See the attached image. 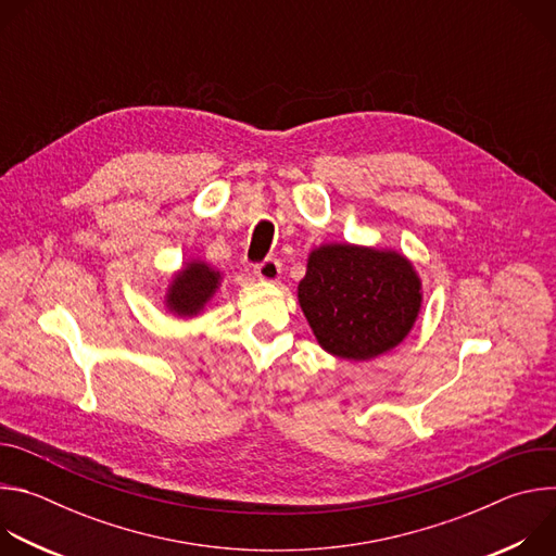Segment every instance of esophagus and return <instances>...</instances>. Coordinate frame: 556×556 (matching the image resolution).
<instances>
[{"label":"esophagus","instance_id":"34e87169","mask_svg":"<svg viewBox=\"0 0 556 556\" xmlns=\"http://www.w3.org/2000/svg\"><path fill=\"white\" fill-rule=\"evenodd\" d=\"M257 277L262 281H268V283H275L279 281V275H281V264L277 260H264L257 268H255Z\"/></svg>","mask_w":556,"mask_h":556}]
</instances>
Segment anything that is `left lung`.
Returning a JSON list of instances; mask_svg holds the SVG:
<instances>
[{
  "instance_id": "left-lung-1",
  "label": "left lung",
  "mask_w": 556,
  "mask_h": 556,
  "mask_svg": "<svg viewBox=\"0 0 556 556\" xmlns=\"http://www.w3.org/2000/svg\"><path fill=\"white\" fill-rule=\"evenodd\" d=\"M296 299L328 354L371 361L409 337L422 307V279L399 251L332 242L309 251Z\"/></svg>"
}]
</instances>
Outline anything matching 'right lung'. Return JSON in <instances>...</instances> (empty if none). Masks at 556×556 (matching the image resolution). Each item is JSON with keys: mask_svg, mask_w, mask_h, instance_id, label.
<instances>
[{"mask_svg": "<svg viewBox=\"0 0 556 556\" xmlns=\"http://www.w3.org/2000/svg\"><path fill=\"white\" fill-rule=\"evenodd\" d=\"M222 270L213 268L202 260H187L176 270L165 290L163 305L178 319H193L200 316L222 286Z\"/></svg>", "mask_w": 556, "mask_h": 556, "instance_id": "add662e5", "label": "right lung"}]
</instances>
